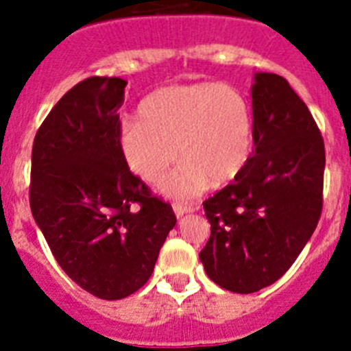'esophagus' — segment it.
Listing matches in <instances>:
<instances>
[{"instance_id": "esophagus-1", "label": "esophagus", "mask_w": 351, "mask_h": 351, "mask_svg": "<svg viewBox=\"0 0 351 351\" xmlns=\"http://www.w3.org/2000/svg\"><path fill=\"white\" fill-rule=\"evenodd\" d=\"M195 207L193 206H182V204H173V213H176V216H184V214L188 213H193Z\"/></svg>"}]
</instances>
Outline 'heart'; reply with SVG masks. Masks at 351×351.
Instances as JSON below:
<instances>
[{"label": "heart", "instance_id": "obj_1", "mask_svg": "<svg viewBox=\"0 0 351 351\" xmlns=\"http://www.w3.org/2000/svg\"><path fill=\"white\" fill-rule=\"evenodd\" d=\"M255 123L246 96L216 82L165 86L137 107V121L121 128L123 161L147 184L165 178L179 158L184 165L165 191L186 198L210 186H225L244 172L253 151Z\"/></svg>", "mask_w": 351, "mask_h": 351}]
</instances>
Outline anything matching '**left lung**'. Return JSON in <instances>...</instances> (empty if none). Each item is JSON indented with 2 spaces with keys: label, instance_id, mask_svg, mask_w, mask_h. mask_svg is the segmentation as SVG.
I'll use <instances>...</instances> for the list:
<instances>
[{
  "label": "left lung",
  "instance_id": "left-lung-1",
  "mask_svg": "<svg viewBox=\"0 0 351 351\" xmlns=\"http://www.w3.org/2000/svg\"><path fill=\"white\" fill-rule=\"evenodd\" d=\"M255 151L232 184L207 198L210 237L200 260L216 285L253 293L278 281L315 232L324 207L325 145L287 79L256 73Z\"/></svg>",
  "mask_w": 351,
  "mask_h": 351
}]
</instances>
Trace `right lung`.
I'll return each mask as SVG.
<instances>
[{"instance_id": "right-lung-1", "label": "right lung", "mask_w": 351, "mask_h": 351, "mask_svg": "<svg viewBox=\"0 0 351 351\" xmlns=\"http://www.w3.org/2000/svg\"><path fill=\"white\" fill-rule=\"evenodd\" d=\"M126 80L75 84L42 123L31 153L29 206L64 272L98 299L144 287L176 225L169 202L130 172L117 147Z\"/></svg>"}]
</instances>
